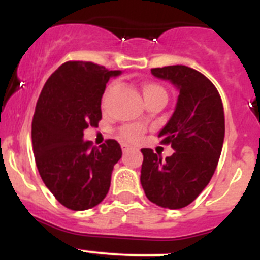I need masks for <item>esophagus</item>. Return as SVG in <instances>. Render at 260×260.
<instances>
[{
	"label": "esophagus",
	"instance_id": "1",
	"mask_svg": "<svg viewBox=\"0 0 260 260\" xmlns=\"http://www.w3.org/2000/svg\"><path fill=\"white\" fill-rule=\"evenodd\" d=\"M121 148H122L123 152H126V151L132 150L133 146H130V144H127V143H122V144H121Z\"/></svg>",
	"mask_w": 260,
	"mask_h": 260
}]
</instances>
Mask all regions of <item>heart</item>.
<instances>
[{"instance_id":"1","label":"heart","mask_w":260,"mask_h":260,"mask_svg":"<svg viewBox=\"0 0 260 260\" xmlns=\"http://www.w3.org/2000/svg\"><path fill=\"white\" fill-rule=\"evenodd\" d=\"M155 95H167L162 87H160L158 84L155 83H147L143 87V96L144 99L151 98V96ZM144 128L141 125H128L125 126L123 128H121V135L122 138L127 139V141H138L139 138L143 134Z\"/></svg>"}]
</instances>
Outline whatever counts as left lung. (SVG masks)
I'll return each instance as SVG.
<instances>
[{"instance_id":"8db88e82","label":"left lung","mask_w":260,"mask_h":260,"mask_svg":"<svg viewBox=\"0 0 260 260\" xmlns=\"http://www.w3.org/2000/svg\"><path fill=\"white\" fill-rule=\"evenodd\" d=\"M151 73L171 82L180 95L158 133L173 155L162 160L151 148H142L141 183L152 203L178 210L195 201L215 173L224 143V108L216 87L194 69L174 65Z\"/></svg>"}]
</instances>
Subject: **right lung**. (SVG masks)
<instances>
[{"label":"right lung","mask_w":260,"mask_h":260,"mask_svg":"<svg viewBox=\"0 0 260 260\" xmlns=\"http://www.w3.org/2000/svg\"><path fill=\"white\" fill-rule=\"evenodd\" d=\"M92 62L69 61L43 87L32 119V148L41 180L57 201L73 211L98 206L122 151L108 139L100 147L83 141L84 130L102 119L108 80L121 75Z\"/></svg>","instance_id":"right-lung-1"}]
</instances>
